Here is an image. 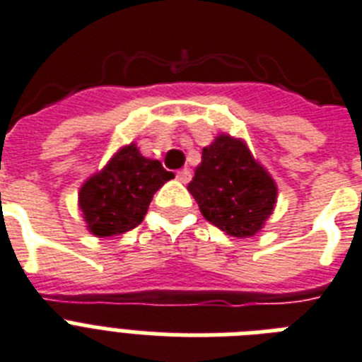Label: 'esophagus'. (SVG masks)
Listing matches in <instances>:
<instances>
[{"label": "esophagus", "instance_id": "34e87169", "mask_svg": "<svg viewBox=\"0 0 362 362\" xmlns=\"http://www.w3.org/2000/svg\"><path fill=\"white\" fill-rule=\"evenodd\" d=\"M176 178L182 182V184H187L191 180V171L189 169H180V171L176 173Z\"/></svg>", "mask_w": 362, "mask_h": 362}]
</instances>
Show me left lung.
Masks as SVG:
<instances>
[{
    "label": "left lung",
    "mask_w": 362,
    "mask_h": 362,
    "mask_svg": "<svg viewBox=\"0 0 362 362\" xmlns=\"http://www.w3.org/2000/svg\"><path fill=\"white\" fill-rule=\"evenodd\" d=\"M202 216L234 238L255 236L277 201L273 178L245 143L219 135L202 148V161L187 186Z\"/></svg>",
    "instance_id": "8db88e82"
}]
</instances>
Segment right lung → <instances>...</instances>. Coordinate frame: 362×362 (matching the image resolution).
<instances>
[{"mask_svg": "<svg viewBox=\"0 0 362 362\" xmlns=\"http://www.w3.org/2000/svg\"><path fill=\"white\" fill-rule=\"evenodd\" d=\"M171 178L173 173L165 171L158 160L143 158L134 143L120 148L79 189V208L89 230L107 238L135 228L156 191Z\"/></svg>", "mask_w": 362, "mask_h": 362, "instance_id": "add662e5", "label": "right lung"}]
</instances>
